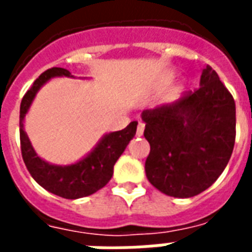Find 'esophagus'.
Masks as SVG:
<instances>
[{
  "instance_id": "34e87169",
  "label": "esophagus",
  "mask_w": 252,
  "mask_h": 252,
  "mask_svg": "<svg viewBox=\"0 0 252 252\" xmlns=\"http://www.w3.org/2000/svg\"><path fill=\"white\" fill-rule=\"evenodd\" d=\"M143 132H144V124H143V123H139V124H137L136 135H137V136H142Z\"/></svg>"
}]
</instances>
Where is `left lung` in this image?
Here are the masks:
<instances>
[{"label":"left lung","instance_id":"8db88e82","mask_svg":"<svg viewBox=\"0 0 252 252\" xmlns=\"http://www.w3.org/2000/svg\"><path fill=\"white\" fill-rule=\"evenodd\" d=\"M200 85L173 104L142 113L150 143L146 174L151 185L171 197L189 198L208 189L224 171L235 146L232 94L209 66Z\"/></svg>","mask_w":252,"mask_h":252}]
</instances>
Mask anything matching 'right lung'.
I'll use <instances>...</instances> for the list:
<instances>
[{"instance_id": "obj_1", "label": "right lung", "mask_w": 252, "mask_h": 252, "mask_svg": "<svg viewBox=\"0 0 252 252\" xmlns=\"http://www.w3.org/2000/svg\"><path fill=\"white\" fill-rule=\"evenodd\" d=\"M62 75L70 77L71 74L62 67L48 68L24 94L20 105V144L23 160L33 180L44 189L51 191L52 194L68 200H75L93 194L109 182L113 175V166L136 133L137 121H132L124 129L112 132L104 136V139L97 144V147L78 163L70 166H55L47 163L46 160L36 155L35 150L31 146L30 139L24 131L23 121L37 90L52 77Z\"/></svg>"}]
</instances>
